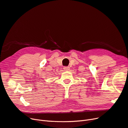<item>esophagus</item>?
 Instances as JSON below:
<instances>
[{
	"label": "esophagus",
	"instance_id": "34e87169",
	"mask_svg": "<svg viewBox=\"0 0 128 128\" xmlns=\"http://www.w3.org/2000/svg\"><path fill=\"white\" fill-rule=\"evenodd\" d=\"M64 70L68 71V70H69V69H70V68H69V67H64Z\"/></svg>",
	"mask_w": 128,
	"mask_h": 128
}]
</instances>
